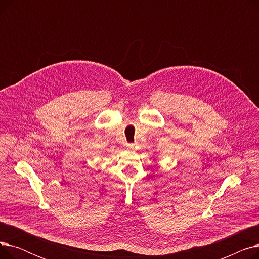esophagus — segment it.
<instances>
[{
  "instance_id": "obj_1",
  "label": "esophagus",
  "mask_w": 259,
  "mask_h": 259,
  "mask_svg": "<svg viewBox=\"0 0 259 259\" xmlns=\"http://www.w3.org/2000/svg\"><path fill=\"white\" fill-rule=\"evenodd\" d=\"M127 146H128V147H129V148H132V147H133V146H134V144H128V145H127Z\"/></svg>"
}]
</instances>
